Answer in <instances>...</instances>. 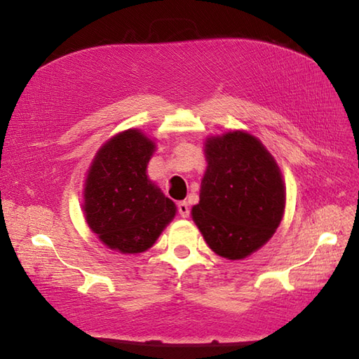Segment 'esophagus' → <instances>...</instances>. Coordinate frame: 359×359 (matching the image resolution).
<instances>
[{"instance_id": "obj_1", "label": "esophagus", "mask_w": 359, "mask_h": 359, "mask_svg": "<svg viewBox=\"0 0 359 359\" xmlns=\"http://www.w3.org/2000/svg\"><path fill=\"white\" fill-rule=\"evenodd\" d=\"M177 208H179V214H180L183 218L189 217V205L187 203V201H180V203L177 205Z\"/></svg>"}]
</instances>
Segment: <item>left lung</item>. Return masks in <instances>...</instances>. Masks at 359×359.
<instances>
[{
  "label": "left lung",
  "instance_id": "8db88e82",
  "mask_svg": "<svg viewBox=\"0 0 359 359\" xmlns=\"http://www.w3.org/2000/svg\"><path fill=\"white\" fill-rule=\"evenodd\" d=\"M208 167L191 215L205 241L227 259H244L267 243L285 210L280 168L249 132L233 130L205 142Z\"/></svg>",
  "mask_w": 359,
  "mask_h": 359
}]
</instances>
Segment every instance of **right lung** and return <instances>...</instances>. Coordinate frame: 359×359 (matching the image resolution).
<instances>
[{
    "label": "right lung",
    "mask_w": 359,
    "mask_h": 359,
    "mask_svg": "<svg viewBox=\"0 0 359 359\" xmlns=\"http://www.w3.org/2000/svg\"><path fill=\"white\" fill-rule=\"evenodd\" d=\"M156 144L137 128L107 140L86 174L83 212L89 229L109 249L142 253L176 217V205L147 176Z\"/></svg>",
    "instance_id": "right-lung-1"
}]
</instances>
